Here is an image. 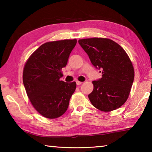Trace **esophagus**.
<instances>
[{"instance_id": "1", "label": "esophagus", "mask_w": 152, "mask_h": 152, "mask_svg": "<svg viewBox=\"0 0 152 152\" xmlns=\"http://www.w3.org/2000/svg\"><path fill=\"white\" fill-rule=\"evenodd\" d=\"M82 83V82H80V81H78V80H77L76 81V84L77 85H80V84Z\"/></svg>"}]
</instances>
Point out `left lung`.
I'll return each instance as SVG.
<instances>
[{
	"label": "left lung",
	"instance_id": "1",
	"mask_svg": "<svg viewBox=\"0 0 152 152\" xmlns=\"http://www.w3.org/2000/svg\"><path fill=\"white\" fill-rule=\"evenodd\" d=\"M92 65L102 71V78L92 81L94 89L88 98L97 109L110 112L121 107L132 88L135 72L123 48L110 39L101 37L78 40Z\"/></svg>",
	"mask_w": 152,
	"mask_h": 152
}]
</instances>
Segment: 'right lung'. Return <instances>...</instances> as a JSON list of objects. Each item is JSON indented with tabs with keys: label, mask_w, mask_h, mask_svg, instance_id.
Returning a JSON list of instances; mask_svg holds the SVG:
<instances>
[{
	"label": "right lung",
	"mask_w": 152,
	"mask_h": 152,
	"mask_svg": "<svg viewBox=\"0 0 152 152\" xmlns=\"http://www.w3.org/2000/svg\"><path fill=\"white\" fill-rule=\"evenodd\" d=\"M76 39L43 43L28 58L23 72V82L31 103L48 119H56L68 109L76 82L60 80Z\"/></svg>",
	"instance_id": "obj_1"
}]
</instances>
